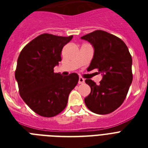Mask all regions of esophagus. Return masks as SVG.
<instances>
[{
    "label": "esophagus",
    "mask_w": 148,
    "mask_h": 148,
    "mask_svg": "<svg viewBox=\"0 0 148 148\" xmlns=\"http://www.w3.org/2000/svg\"><path fill=\"white\" fill-rule=\"evenodd\" d=\"M84 79L83 77H79L78 84H84Z\"/></svg>",
    "instance_id": "34e87169"
}]
</instances>
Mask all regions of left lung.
Returning <instances> with one entry per match:
<instances>
[{"label":"left lung","mask_w":148,"mask_h":148,"mask_svg":"<svg viewBox=\"0 0 148 148\" xmlns=\"http://www.w3.org/2000/svg\"><path fill=\"white\" fill-rule=\"evenodd\" d=\"M81 38L95 50L88 71L97 69L103 77L98 85L86 79L91 90L84 102L92 112L108 114L121 105L132 83L131 53L121 39L106 31L97 30Z\"/></svg>","instance_id":"8db88e82"}]
</instances>
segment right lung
I'll return each instance as SVG.
<instances>
[{"mask_svg": "<svg viewBox=\"0 0 148 148\" xmlns=\"http://www.w3.org/2000/svg\"><path fill=\"white\" fill-rule=\"evenodd\" d=\"M72 38V35L43 34L20 53L15 71L20 95L29 108L40 116L51 117L60 114L78 82L76 73L63 77L53 72V67L61 60L63 47Z\"/></svg>", "mask_w": 148, "mask_h": 148, "instance_id": "1", "label": "right lung"}]
</instances>
